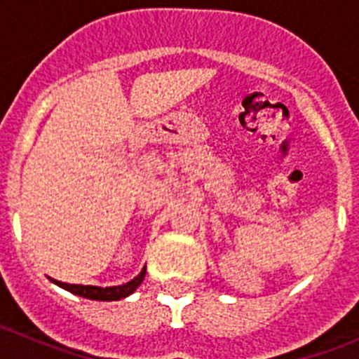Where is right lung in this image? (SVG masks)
Instances as JSON below:
<instances>
[{
	"label": "right lung",
	"instance_id": "1",
	"mask_svg": "<svg viewBox=\"0 0 359 359\" xmlns=\"http://www.w3.org/2000/svg\"><path fill=\"white\" fill-rule=\"evenodd\" d=\"M145 277V268L142 269L140 275H136L133 280H129L128 284H122V286H113V287H98V286H81V284H66V282L59 280H50L53 284H57L62 290L69 291L73 294H79V297L90 298V300H102V302H111V300H120V298H126L136 291V287L140 286L142 280Z\"/></svg>",
	"mask_w": 359,
	"mask_h": 359
}]
</instances>
